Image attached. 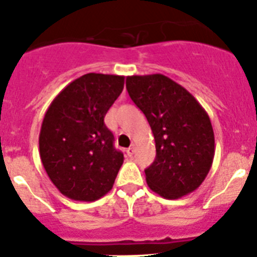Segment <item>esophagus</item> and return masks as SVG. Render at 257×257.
I'll return each mask as SVG.
<instances>
[{
	"instance_id": "1",
	"label": "esophagus",
	"mask_w": 257,
	"mask_h": 257,
	"mask_svg": "<svg viewBox=\"0 0 257 257\" xmlns=\"http://www.w3.org/2000/svg\"><path fill=\"white\" fill-rule=\"evenodd\" d=\"M133 153H135V148H133V146H131V148L126 149V155H128V157H132Z\"/></svg>"
}]
</instances>
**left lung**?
Masks as SVG:
<instances>
[{
  "mask_svg": "<svg viewBox=\"0 0 257 257\" xmlns=\"http://www.w3.org/2000/svg\"><path fill=\"white\" fill-rule=\"evenodd\" d=\"M126 90L154 136L157 155L145 170L149 188L169 200L196 191L214 158V132L205 109L163 74L126 77Z\"/></svg>",
  "mask_w": 257,
  "mask_h": 257,
  "instance_id": "obj_1",
  "label": "left lung"
}]
</instances>
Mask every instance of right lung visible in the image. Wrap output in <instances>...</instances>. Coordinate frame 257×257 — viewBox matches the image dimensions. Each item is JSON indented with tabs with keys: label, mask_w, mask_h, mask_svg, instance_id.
<instances>
[{
	"label": "right lung",
	"mask_w": 257,
	"mask_h": 257,
	"mask_svg": "<svg viewBox=\"0 0 257 257\" xmlns=\"http://www.w3.org/2000/svg\"><path fill=\"white\" fill-rule=\"evenodd\" d=\"M124 88V77L87 73L52 100L39 135L51 182L75 201H95L113 187L124 155L113 146L104 116Z\"/></svg>",
	"instance_id": "add662e5"
}]
</instances>
